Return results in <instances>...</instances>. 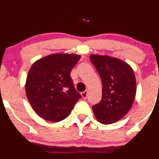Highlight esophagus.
I'll use <instances>...</instances> for the list:
<instances>
[{
  "instance_id": "34e87169",
  "label": "esophagus",
  "mask_w": 159,
  "mask_h": 159,
  "mask_svg": "<svg viewBox=\"0 0 159 159\" xmlns=\"http://www.w3.org/2000/svg\"><path fill=\"white\" fill-rule=\"evenodd\" d=\"M88 93H89V91H83L82 93H81V96H82L83 98H84V99L87 98Z\"/></svg>"
}]
</instances>
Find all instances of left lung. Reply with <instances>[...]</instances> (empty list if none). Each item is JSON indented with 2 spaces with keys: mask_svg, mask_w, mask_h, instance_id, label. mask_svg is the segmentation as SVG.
Wrapping results in <instances>:
<instances>
[{
  "mask_svg": "<svg viewBox=\"0 0 159 159\" xmlns=\"http://www.w3.org/2000/svg\"><path fill=\"white\" fill-rule=\"evenodd\" d=\"M90 60L102 81V98L92 106L99 122L109 125L119 121L131 109L136 94V80L129 65L109 56L91 54Z\"/></svg>",
  "mask_w": 159,
  "mask_h": 159,
  "instance_id": "obj_1",
  "label": "left lung"
}]
</instances>
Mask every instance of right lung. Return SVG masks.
Wrapping results in <instances>:
<instances>
[{"mask_svg": "<svg viewBox=\"0 0 159 159\" xmlns=\"http://www.w3.org/2000/svg\"><path fill=\"white\" fill-rule=\"evenodd\" d=\"M80 58L78 54H51L32 65L25 84L26 94L43 119L52 122L65 119L81 98L70 75Z\"/></svg>", "mask_w": 159, "mask_h": 159, "instance_id": "add662e5", "label": "right lung"}]
</instances>
